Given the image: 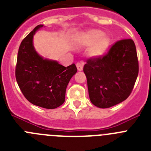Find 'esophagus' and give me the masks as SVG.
I'll use <instances>...</instances> for the list:
<instances>
[{
	"label": "esophagus",
	"instance_id": "obj_1",
	"mask_svg": "<svg viewBox=\"0 0 151 151\" xmlns=\"http://www.w3.org/2000/svg\"><path fill=\"white\" fill-rule=\"evenodd\" d=\"M76 66L78 71H82V69H83L84 62H78L76 63Z\"/></svg>",
	"mask_w": 151,
	"mask_h": 151
}]
</instances>
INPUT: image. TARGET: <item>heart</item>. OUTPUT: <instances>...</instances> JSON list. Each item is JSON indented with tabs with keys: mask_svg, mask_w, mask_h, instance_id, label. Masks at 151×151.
<instances>
[{
	"mask_svg": "<svg viewBox=\"0 0 151 151\" xmlns=\"http://www.w3.org/2000/svg\"><path fill=\"white\" fill-rule=\"evenodd\" d=\"M82 41L86 45H91L90 53L94 57L104 55L110 46V40L104 32L97 29H91L82 36Z\"/></svg>",
	"mask_w": 151,
	"mask_h": 151,
	"instance_id": "1",
	"label": "heart"
}]
</instances>
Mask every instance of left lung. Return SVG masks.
Masks as SVG:
<instances>
[{
	"label": "left lung",
	"instance_id": "obj_1",
	"mask_svg": "<svg viewBox=\"0 0 151 151\" xmlns=\"http://www.w3.org/2000/svg\"><path fill=\"white\" fill-rule=\"evenodd\" d=\"M83 71L90 100L94 106L109 108L126 100L138 75V60L133 40L113 44L106 54L88 60Z\"/></svg>",
	"mask_w": 151,
	"mask_h": 151
}]
</instances>
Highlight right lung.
<instances>
[{
  "label": "right lung",
  "instance_id": "right-lung-1",
  "mask_svg": "<svg viewBox=\"0 0 151 151\" xmlns=\"http://www.w3.org/2000/svg\"><path fill=\"white\" fill-rule=\"evenodd\" d=\"M38 25L21 42L17 55L16 79L26 99L32 104L55 109L65 101L66 87L77 72L74 63L65 67L57 61L44 59L32 44Z\"/></svg>",
  "mask_w": 151,
  "mask_h": 151
}]
</instances>
